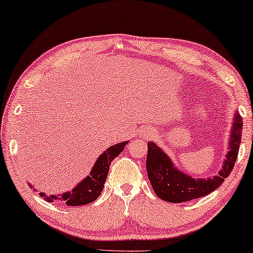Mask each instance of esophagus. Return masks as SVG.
Returning <instances> with one entry per match:
<instances>
[{"label":"esophagus","instance_id":"esophagus-1","mask_svg":"<svg viewBox=\"0 0 253 253\" xmlns=\"http://www.w3.org/2000/svg\"><path fill=\"white\" fill-rule=\"evenodd\" d=\"M151 134H152V131H144L143 132V138H150Z\"/></svg>","mask_w":253,"mask_h":253}]
</instances>
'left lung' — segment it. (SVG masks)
<instances>
[{
  "label": "left lung",
  "instance_id": "8db88e82",
  "mask_svg": "<svg viewBox=\"0 0 253 253\" xmlns=\"http://www.w3.org/2000/svg\"><path fill=\"white\" fill-rule=\"evenodd\" d=\"M242 119L235 114L233 130L231 132L230 151L218 175L206 179H195L173 167L168 156L156 146L148 142L147 171L156 195L169 203H183L209 195L220 187L225 178L230 175L238 158L241 143Z\"/></svg>",
  "mask_w": 253,
  "mask_h": 253
}]
</instances>
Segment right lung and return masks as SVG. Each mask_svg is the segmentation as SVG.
Returning a JSON list of instances; mask_svg holds the SVG:
<instances>
[{"instance_id": "obj_1", "label": "right lung", "mask_w": 253, "mask_h": 253, "mask_svg": "<svg viewBox=\"0 0 253 253\" xmlns=\"http://www.w3.org/2000/svg\"><path fill=\"white\" fill-rule=\"evenodd\" d=\"M126 143L127 141L115 144V146L110 147L105 152H103V155L99 156L97 161L95 163L90 175L86 177L84 180H82L72 192L64 193L60 197L59 195L48 196L44 193H40V196H42L48 202H52V200H60L67 206H81L94 202L101 195L103 187H104L111 161L121 154ZM29 186L32 187L31 185Z\"/></svg>"}]
</instances>
